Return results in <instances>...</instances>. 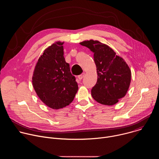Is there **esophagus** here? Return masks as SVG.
Segmentation results:
<instances>
[{
  "label": "esophagus",
  "instance_id": "34e87169",
  "mask_svg": "<svg viewBox=\"0 0 159 159\" xmlns=\"http://www.w3.org/2000/svg\"><path fill=\"white\" fill-rule=\"evenodd\" d=\"M84 76H85V73H82V74H80V75H79L78 76V78H79V79L80 80H82V79L84 77Z\"/></svg>",
  "mask_w": 159,
  "mask_h": 159
}]
</instances>
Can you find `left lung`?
I'll return each instance as SVG.
<instances>
[{"label":"left lung","instance_id":"obj_1","mask_svg":"<svg viewBox=\"0 0 159 159\" xmlns=\"http://www.w3.org/2000/svg\"><path fill=\"white\" fill-rule=\"evenodd\" d=\"M94 53L98 80L91 95L98 102L112 106L126 95L131 82V70L124 60L107 45L98 41L80 43Z\"/></svg>","mask_w":159,"mask_h":159}]
</instances>
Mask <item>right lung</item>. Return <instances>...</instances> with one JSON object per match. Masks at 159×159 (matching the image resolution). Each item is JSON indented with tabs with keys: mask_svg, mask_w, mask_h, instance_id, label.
I'll use <instances>...</instances> for the list:
<instances>
[{
	"mask_svg": "<svg viewBox=\"0 0 159 159\" xmlns=\"http://www.w3.org/2000/svg\"><path fill=\"white\" fill-rule=\"evenodd\" d=\"M63 42L53 43L39 58L32 82L35 91L47 106L54 109L69 105L78 90L75 77L63 57Z\"/></svg>",
	"mask_w": 159,
	"mask_h": 159,
	"instance_id": "add662e5",
	"label": "right lung"
}]
</instances>
